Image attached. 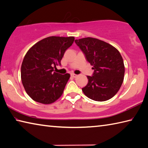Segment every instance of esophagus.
I'll list each match as a JSON object with an SVG mask.
<instances>
[{
  "label": "esophagus",
  "mask_w": 148,
  "mask_h": 148,
  "mask_svg": "<svg viewBox=\"0 0 148 148\" xmlns=\"http://www.w3.org/2000/svg\"><path fill=\"white\" fill-rule=\"evenodd\" d=\"M71 76H72V77H77V75H76V74H71Z\"/></svg>",
  "instance_id": "34e87169"
}]
</instances>
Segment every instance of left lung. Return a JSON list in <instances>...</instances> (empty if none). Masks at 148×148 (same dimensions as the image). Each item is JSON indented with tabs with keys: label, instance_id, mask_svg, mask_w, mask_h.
<instances>
[{
	"label": "left lung",
	"instance_id": "left-lung-1",
	"mask_svg": "<svg viewBox=\"0 0 148 148\" xmlns=\"http://www.w3.org/2000/svg\"><path fill=\"white\" fill-rule=\"evenodd\" d=\"M92 65V76L82 90L88 98L98 101L108 100L116 95L122 85L125 67L122 56L107 42L92 37L75 40Z\"/></svg>",
	"mask_w": 148,
	"mask_h": 148
}]
</instances>
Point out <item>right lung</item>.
<instances>
[{
  "label": "right lung",
  "instance_id": "obj_1",
  "mask_svg": "<svg viewBox=\"0 0 148 148\" xmlns=\"http://www.w3.org/2000/svg\"><path fill=\"white\" fill-rule=\"evenodd\" d=\"M74 41V37H48L26 53L21 65V80L32 100L50 104L62 95L71 76L53 72V66L61 65L64 53Z\"/></svg>",
  "mask_w": 148,
  "mask_h": 148
}]
</instances>
